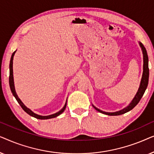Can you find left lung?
<instances>
[{
    "label": "left lung",
    "mask_w": 154,
    "mask_h": 154,
    "mask_svg": "<svg viewBox=\"0 0 154 154\" xmlns=\"http://www.w3.org/2000/svg\"><path fill=\"white\" fill-rule=\"evenodd\" d=\"M140 47L142 48V52H143L144 65H143V74H142V81H141L140 88H139V90H138L137 92L135 97H134V99L131 102V103L129 104V106H128L126 108L123 109V110L117 111V112H113V113L104 112V111L100 110V109H97V107H95L92 105L94 108L97 111H99V112L104 113V114H106V115H109V116H119V115L123 114V113H125L128 112V111H130V110H132V109L138 104L139 102H140L141 100V98H142V96L144 95L145 90H146L147 86H148V83H149V58H148V54H147L146 48H144V46L141 43H140Z\"/></svg>",
    "instance_id": "left-lung-1"
}]
</instances>
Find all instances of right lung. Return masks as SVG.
Segmentation results:
<instances>
[{"label":"right lung","mask_w":154,"mask_h":154,"mask_svg":"<svg viewBox=\"0 0 154 154\" xmlns=\"http://www.w3.org/2000/svg\"><path fill=\"white\" fill-rule=\"evenodd\" d=\"M16 51H14L13 53L12 54V57H11V59H10V76H9V84H10V90H11L12 91V93L13 94L14 97L17 101V102L20 104V105L21 106V107L23 109V110H24L25 112L28 113L29 115L35 118V119H41V120H44V119H52V118H55L57 116H58L59 115H60L61 113L64 112V111L65 110V109H66V104H65L64 106L63 107V108L61 109L60 111H58V112H57L56 113H54V114H52V115H50V116H40V115H38V114H35L33 112V111H31L30 109L27 108V107L25 106V105L23 104L22 102V101L20 100V99L18 97L17 94L16 92H15V89H14V79H13V70H12V63H13V57L14 55V53H15Z\"/></svg>","instance_id":"right-lung-1"}]
</instances>
